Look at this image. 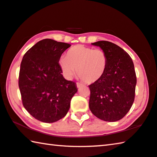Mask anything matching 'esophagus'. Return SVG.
Returning <instances> with one entry per match:
<instances>
[{"label":"esophagus","instance_id":"34e87169","mask_svg":"<svg viewBox=\"0 0 157 157\" xmlns=\"http://www.w3.org/2000/svg\"><path fill=\"white\" fill-rule=\"evenodd\" d=\"M76 85H77V87H78V88H80V87L82 86V84H80V83H79V82H77Z\"/></svg>","mask_w":157,"mask_h":157}]
</instances>
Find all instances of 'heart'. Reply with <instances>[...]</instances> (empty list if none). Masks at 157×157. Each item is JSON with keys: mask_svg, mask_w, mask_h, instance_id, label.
Instances as JSON below:
<instances>
[{"mask_svg": "<svg viewBox=\"0 0 157 157\" xmlns=\"http://www.w3.org/2000/svg\"><path fill=\"white\" fill-rule=\"evenodd\" d=\"M59 64L66 78H72L76 74L87 84L100 80L108 65L107 53L102 49H94L76 45L66 52V57L59 59Z\"/></svg>", "mask_w": 157, "mask_h": 157, "instance_id": "1", "label": "heart"}]
</instances>
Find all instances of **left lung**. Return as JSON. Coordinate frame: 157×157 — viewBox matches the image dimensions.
<instances>
[{
    "instance_id": "1",
    "label": "left lung",
    "mask_w": 157,
    "mask_h": 157,
    "mask_svg": "<svg viewBox=\"0 0 157 157\" xmlns=\"http://www.w3.org/2000/svg\"><path fill=\"white\" fill-rule=\"evenodd\" d=\"M105 51L108 65L100 80L90 84L89 109L101 120H121L134 101L136 76L134 63L128 53L116 44L107 41L93 43Z\"/></svg>"
}]
</instances>
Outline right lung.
<instances>
[{
  "label": "right lung",
  "instance_id": "1",
  "mask_svg": "<svg viewBox=\"0 0 157 157\" xmlns=\"http://www.w3.org/2000/svg\"><path fill=\"white\" fill-rule=\"evenodd\" d=\"M71 45L45 39L25 52L18 77L23 107L31 116L44 123H54L69 110L76 84L62 75L59 62Z\"/></svg>",
  "mask_w": 157,
  "mask_h": 157
}]
</instances>
